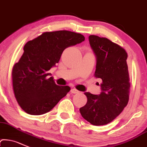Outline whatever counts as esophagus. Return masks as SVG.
Returning <instances> with one entry per match:
<instances>
[{"label": "esophagus", "instance_id": "1", "mask_svg": "<svg viewBox=\"0 0 147 147\" xmlns=\"http://www.w3.org/2000/svg\"><path fill=\"white\" fill-rule=\"evenodd\" d=\"M71 92L73 93V94H76V93L79 92V91H78V90L76 89V88H73V89L71 90Z\"/></svg>", "mask_w": 147, "mask_h": 147}]
</instances>
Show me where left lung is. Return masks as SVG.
Wrapping results in <instances>:
<instances>
[{"instance_id":"1","label":"left lung","mask_w":147,"mask_h":147,"mask_svg":"<svg viewBox=\"0 0 147 147\" xmlns=\"http://www.w3.org/2000/svg\"><path fill=\"white\" fill-rule=\"evenodd\" d=\"M89 41L97 57L94 77L101 78L99 95L86 92V105L80 108L81 116L94 125L109 123L128 103L130 83L124 48L107 38L90 35Z\"/></svg>"}]
</instances>
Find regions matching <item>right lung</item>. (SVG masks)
Listing matches in <instances>:
<instances>
[{"mask_svg":"<svg viewBox=\"0 0 147 147\" xmlns=\"http://www.w3.org/2000/svg\"><path fill=\"white\" fill-rule=\"evenodd\" d=\"M84 40L82 34L63 30L46 31L25 44L12 71L14 94L22 109L31 115L43 114L67 95L70 87L55 84L48 71L66 48Z\"/></svg>","mask_w":147,"mask_h":147,"instance_id":"obj_1","label":"right lung"}]
</instances>
